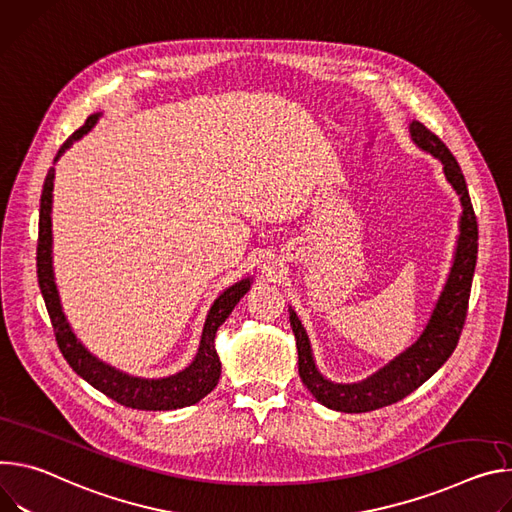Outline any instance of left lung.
Masks as SVG:
<instances>
[{
  "label": "left lung",
  "instance_id": "obj_1",
  "mask_svg": "<svg viewBox=\"0 0 512 512\" xmlns=\"http://www.w3.org/2000/svg\"><path fill=\"white\" fill-rule=\"evenodd\" d=\"M409 132L415 146L441 162L445 181L460 195L462 215L456 252H453L447 280L421 335L405 352L394 356L388 364L358 382H333L321 374L313 358L307 329L295 309L289 307V319L299 352V376L315 396V401L331 411L368 413L405 399L407 394L417 390L447 362V358L458 346L466 321L478 258V221L470 201L468 185L458 160L453 158L449 148L433 132H429L417 120L409 124Z\"/></svg>",
  "mask_w": 512,
  "mask_h": 512
}]
</instances>
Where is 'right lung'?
<instances>
[{"label": "right lung", "instance_id": "right-lung-1", "mask_svg": "<svg viewBox=\"0 0 512 512\" xmlns=\"http://www.w3.org/2000/svg\"><path fill=\"white\" fill-rule=\"evenodd\" d=\"M101 116H103L101 111L89 116L87 122L63 144L54 162L65 154V150L73 146V142L81 140L87 132H91V128L99 122ZM52 189H54V166L48 170V175L44 179L42 197H40L36 266H38L40 293L44 297V303L54 327L56 344H59L69 366L93 388H97L99 392L109 396V399L130 409L175 411V409H183L199 403L203 396H207L217 386L221 376V362L215 350L217 329L225 323L227 317H230V313L240 303V299L250 291L254 278L248 276L234 282L232 287L221 291L217 299L211 303L203 323L197 354L187 368L162 378L132 376L124 370L113 368L111 364H105L103 360L93 356L81 344V339L75 335L63 311L61 295L54 282V266H52Z\"/></svg>", "mask_w": 512, "mask_h": 512}]
</instances>
